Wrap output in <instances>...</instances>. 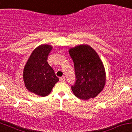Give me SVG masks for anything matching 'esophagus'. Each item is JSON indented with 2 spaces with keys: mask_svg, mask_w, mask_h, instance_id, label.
Instances as JSON below:
<instances>
[{
  "mask_svg": "<svg viewBox=\"0 0 132 132\" xmlns=\"http://www.w3.org/2000/svg\"><path fill=\"white\" fill-rule=\"evenodd\" d=\"M65 80V79L64 77H62L60 78V82H64Z\"/></svg>",
  "mask_w": 132,
  "mask_h": 132,
  "instance_id": "obj_1",
  "label": "esophagus"
}]
</instances>
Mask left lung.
Segmentation results:
<instances>
[{
    "label": "left lung",
    "instance_id": "8db88e82",
    "mask_svg": "<svg viewBox=\"0 0 132 132\" xmlns=\"http://www.w3.org/2000/svg\"><path fill=\"white\" fill-rule=\"evenodd\" d=\"M74 63L76 80L72 90L82 100L94 98L105 85L104 66L98 55L88 45H79L69 50Z\"/></svg>",
    "mask_w": 132,
    "mask_h": 132
}]
</instances>
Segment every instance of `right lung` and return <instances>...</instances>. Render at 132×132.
Returning <instances> with one entry per match:
<instances>
[{
	"label": "right lung",
	"instance_id": "right-lung-1",
	"mask_svg": "<svg viewBox=\"0 0 132 132\" xmlns=\"http://www.w3.org/2000/svg\"><path fill=\"white\" fill-rule=\"evenodd\" d=\"M52 49L50 45H39L32 52L23 69V78L27 89L41 97L48 95L59 80L47 62Z\"/></svg>",
	"mask_w": 132,
	"mask_h": 132
}]
</instances>
